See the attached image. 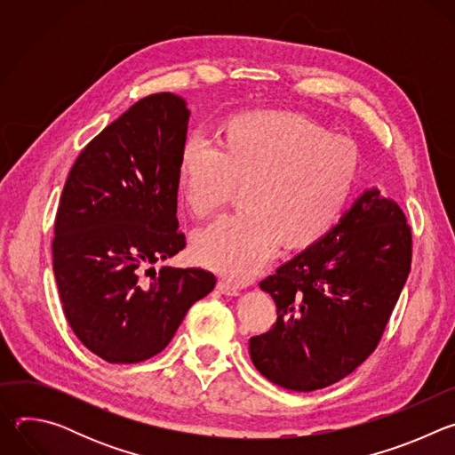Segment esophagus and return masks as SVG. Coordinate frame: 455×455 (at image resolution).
<instances>
[{
  "mask_svg": "<svg viewBox=\"0 0 455 455\" xmlns=\"http://www.w3.org/2000/svg\"><path fill=\"white\" fill-rule=\"evenodd\" d=\"M218 290H220L223 295H232V297L239 295V288L234 286V284H230L228 281H218Z\"/></svg>",
  "mask_w": 455,
  "mask_h": 455,
  "instance_id": "1",
  "label": "esophagus"
}]
</instances>
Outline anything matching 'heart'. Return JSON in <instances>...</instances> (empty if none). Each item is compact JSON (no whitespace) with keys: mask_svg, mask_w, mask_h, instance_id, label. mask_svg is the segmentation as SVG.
<instances>
[{"mask_svg":"<svg viewBox=\"0 0 455 455\" xmlns=\"http://www.w3.org/2000/svg\"><path fill=\"white\" fill-rule=\"evenodd\" d=\"M355 142L291 113L255 111L232 116L220 148L190 135L178 156L180 196L196 218L212 216L246 185L248 209L221 216L198 230L192 257L198 265L246 283L288 246L326 234L342 214L356 183Z\"/></svg>","mask_w":455,"mask_h":455,"instance_id":"obj_1","label":"heart"}]
</instances>
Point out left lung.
Instances as JSON below:
<instances>
[{
  "label": "left lung",
  "mask_w": 455,
  "mask_h": 455,
  "mask_svg": "<svg viewBox=\"0 0 455 455\" xmlns=\"http://www.w3.org/2000/svg\"><path fill=\"white\" fill-rule=\"evenodd\" d=\"M412 261L400 205L376 187L340 221L261 281L277 306L268 333L250 339L265 378L309 393L351 374L378 346Z\"/></svg>",
  "instance_id": "obj_1"
}]
</instances>
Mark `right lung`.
I'll return each mask as SVG.
<instances>
[{
	"label": "right lung",
	"mask_w": 455,
	"mask_h": 455,
	"mask_svg": "<svg viewBox=\"0 0 455 455\" xmlns=\"http://www.w3.org/2000/svg\"><path fill=\"white\" fill-rule=\"evenodd\" d=\"M188 116L174 93L140 99L81 151L60 194L52 255L62 311L109 363L158 355L216 286L202 268L155 270L185 248L176 167Z\"/></svg>",
	"instance_id": "1"
}]
</instances>
